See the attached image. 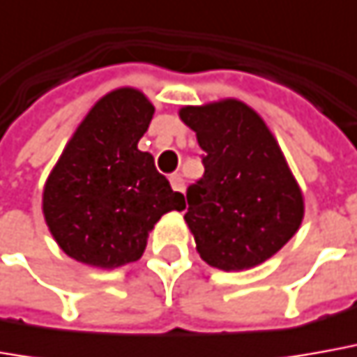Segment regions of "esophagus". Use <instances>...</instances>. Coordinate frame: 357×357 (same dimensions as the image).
Wrapping results in <instances>:
<instances>
[{
    "label": "esophagus",
    "mask_w": 357,
    "mask_h": 357,
    "mask_svg": "<svg viewBox=\"0 0 357 357\" xmlns=\"http://www.w3.org/2000/svg\"><path fill=\"white\" fill-rule=\"evenodd\" d=\"M169 185H172L174 191H183V179H181V176L179 174H172L169 176Z\"/></svg>",
    "instance_id": "esophagus-1"
}]
</instances>
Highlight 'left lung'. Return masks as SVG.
<instances>
[{"mask_svg": "<svg viewBox=\"0 0 357 357\" xmlns=\"http://www.w3.org/2000/svg\"><path fill=\"white\" fill-rule=\"evenodd\" d=\"M179 119L205 152V174L188 189L183 217L199 256L222 271L270 260L305 217L303 191L270 127L234 97L185 105Z\"/></svg>", "mask_w": 357, "mask_h": 357, "instance_id": "left-lung-1", "label": "left lung"}]
</instances>
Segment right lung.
<instances>
[{
  "instance_id": "add662e5",
  "label": "right lung",
  "mask_w": 357,
  "mask_h": 357,
  "mask_svg": "<svg viewBox=\"0 0 357 357\" xmlns=\"http://www.w3.org/2000/svg\"><path fill=\"white\" fill-rule=\"evenodd\" d=\"M152 115V101L137 87L109 91L87 111L48 174L45 222L76 261L115 270L140 260L162 215L185 209L152 154L138 150Z\"/></svg>"
}]
</instances>
